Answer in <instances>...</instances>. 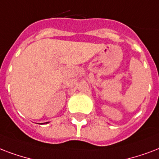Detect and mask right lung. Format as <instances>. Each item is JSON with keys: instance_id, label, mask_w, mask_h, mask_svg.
I'll return each instance as SVG.
<instances>
[{"instance_id": "add662e5", "label": "right lung", "mask_w": 159, "mask_h": 159, "mask_svg": "<svg viewBox=\"0 0 159 159\" xmlns=\"http://www.w3.org/2000/svg\"><path fill=\"white\" fill-rule=\"evenodd\" d=\"M45 124H48V122H47V123H45Z\"/></svg>"}]
</instances>
